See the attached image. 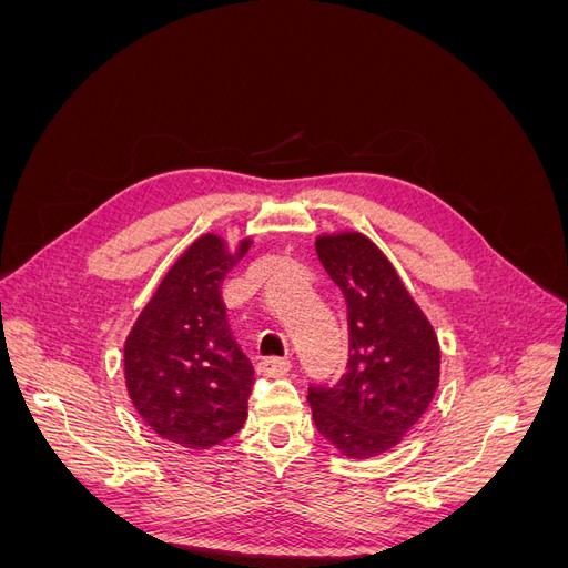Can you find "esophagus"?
Segmentation results:
<instances>
[{"instance_id":"esophagus-1","label":"esophagus","mask_w":568,"mask_h":568,"mask_svg":"<svg viewBox=\"0 0 568 568\" xmlns=\"http://www.w3.org/2000/svg\"><path fill=\"white\" fill-rule=\"evenodd\" d=\"M291 369V363L286 357H265L261 365H257V372L265 376H282Z\"/></svg>"}]
</instances>
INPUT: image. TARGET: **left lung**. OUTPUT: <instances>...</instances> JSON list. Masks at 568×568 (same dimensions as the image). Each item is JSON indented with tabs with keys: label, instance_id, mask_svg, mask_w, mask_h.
Instances as JSON below:
<instances>
[{
	"label": "left lung",
	"instance_id": "obj_1",
	"mask_svg": "<svg viewBox=\"0 0 568 568\" xmlns=\"http://www.w3.org/2000/svg\"><path fill=\"white\" fill-rule=\"evenodd\" d=\"M315 248L346 298L348 363L334 386L307 388V403L326 440L346 457L367 459L398 445L432 405L440 374L438 338L365 234H324Z\"/></svg>",
	"mask_w": 568,
	"mask_h": 568
}]
</instances>
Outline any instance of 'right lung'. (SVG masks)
Here are the masks:
<instances>
[{"mask_svg": "<svg viewBox=\"0 0 568 568\" xmlns=\"http://www.w3.org/2000/svg\"><path fill=\"white\" fill-rule=\"evenodd\" d=\"M251 239L230 253L203 234L168 270L125 341L134 409L161 438L205 450L234 436L248 415L253 365L230 332L220 286Z\"/></svg>", "mask_w": 568, "mask_h": 568, "instance_id": "1", "label": "right lung"}]
</instances>
